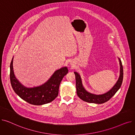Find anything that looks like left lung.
<instances>
[{"label":"left lung","instance_id":"8db88e82","mask_svg":"<svg viewBox=\"0 0 135 135\" xmlns=\"http://www.w3.org/2000/svg\"><path fill=\"white\" fill-rule=\"evenodd\" d=\"M119 61L120 65V73L118 80L117 81L115 85L113 87V88L110 91L107 92V93L101 95H96L90 94L88 93V92H87L83 86L80 75L76 72H74L76 80V93L78 96L79 98L81 99L83 101L89 103L101 104L109 100L110 99L115 95L117 91L120 89L123 82V67L122 61H120V60H119Z\"/></svg>","mask_w":135,"mask_h":135}]
</instances>
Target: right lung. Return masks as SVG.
<instances>
[{"label": "right lung", "mask_w": 135, "mask_h": 135, "mask_svg": "<svg viewBox=\"0 0 135 135\" xmlns=\"http://www.w3.org/2000/svg\"><path fill=\"white\" fill-rule=\"evenodd\" d=\"M13 58L10 63V82L13 90L18 96L27 102L37 105L51 102L57 97L61 81L68 72L67 67L57 70L50 79L42 85L27 88L23 86L14 75Z\"/></svg>", "instance_id": "obj_1"}]
</instances>
